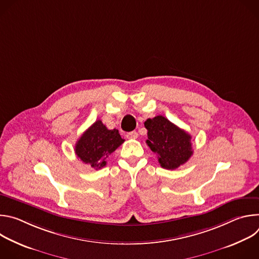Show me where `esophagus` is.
I'll return each instance as SVG.
<instances>
[{"instance_id":"34e87169","label":"esophagus","mask_w":259,"mask_h":259,"mask_svg":"<svg viewBox=\"0 0 259 259\" xmlns=\"http://www.w3.org/2000/svg\"><path fill=\"white\" fill-rule=\"evenodd\" d=\"M126 137H127L128 139H137V137H138V133H137L136 131H132V132L127 133Z\"/></svg>"}]
</instances>
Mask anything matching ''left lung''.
<instances>
[{"instance_id":"8db88e82","label":"left lung","mask_w":259,"mask_h":259,"mask_svg":"<svg viewBox=\"0 0 259 259\" xmlns=\"http://www.w3.org/2000/svg\"><path fill=\"white\" fill-rule=\"evenodd\" d=\"M146 143L158 155L162 168L174 170L187 163L193 155L192 136L163 116L147 119Z\"/></svg>"}]
</instances>
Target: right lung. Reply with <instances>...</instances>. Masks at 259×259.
<instances>
[{"label": "right lung", "instance_id": "add662e5", "mask_svg": "<svg viewBox=\"0 0 259 259\" xmlns=\"http://www.w3.org/2000/svg\"><path fill=\"white\" fill-rule=\"evenodd\" d=\"M124 141L117 129L108 130L97 120L79 138L75 152L81 161L97 170L106 165L107 157Z\"/></svg>", "mask_w": 259, "mask_h": 259}]
</instances>
